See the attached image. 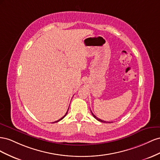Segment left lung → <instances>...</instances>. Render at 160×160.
<instances>
[{
	"label": "left lung",
	"mask_w": 160,
	"mask_h": 160,
	"mask_svg": "<svg viewBox=\"0 0 160 160\" xmlns=\"http://www.w3.org/2000/svg\"><path fill=\"white\" fill-rule=\"evenodd\" d=\"M91 112H92V111H91ZM92 115H93V117L96 118V119H97V120H98V121H100V122H106V123H111V122H108V121H103V120H101V119H100V118H98V117H96L94 115V114L92 112Z\"/></svg>",
	"instance_id": "left-lung-1"
}]
</instances>
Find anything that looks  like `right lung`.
<instances>
[{
    "label": "right lung",
    "mask_w": 160,
    "mask_h": 160,
    "mask_svg": "<svg viewBox=\"0 0 160 160\" xmlns=\"http://www.w3.org/2000/svg\"><path fill=\"white\" fill-rule=\"evenodd\" d=\"M68 111H67V112H66V113L65 114V115L64 116H63V117H62L61 118H60V119H59V120H58V121H55V122H58V121H61L62 119H63V118H64L66 116V115H67V113H68Z\"/></svg>",
    "instance_id": "obj_1"
}]
</instances>
